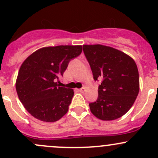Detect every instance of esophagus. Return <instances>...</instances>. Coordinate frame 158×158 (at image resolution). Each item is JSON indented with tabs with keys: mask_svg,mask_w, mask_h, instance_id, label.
Listing matches in <instances>:
<instances>
[{
	"mask_svg": "<svg viewBox=\"0 0 158 158\" xmlns=\"http://www.w3.org/2000/svg\"><path fill=\"white\" fill-rule=\"evenodd\" d=\"M85 90V87H82V88H81V89H78V91H79V92H83Z\"/></svg>",
	"mask_w": 158,
	"mask_h": 158,
	"instance_id": "obj_1",
	"label": "esophagus"
}]
</instances>
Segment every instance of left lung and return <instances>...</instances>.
Masks as SVG:
<instances>
[{"mask_svg":"<svg viewBox=\"0 0 158 158\" xmlns=\"http://www.w3.org/2000/svg\"><path fill=\"white\" fill-rule=\"evenodd\" d=\"M94 80L102 79L91 112L101 120H114L127 114L139 92V76L132 57L108 46H82Z\"/></svg>","mask_w":158,"mask_h":158,"instance_id":"8db88e82","label":"left lung"}]
</instances>
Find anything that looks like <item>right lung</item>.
I'll return each instance as SVG.
<instances>
[{
  "mask_svg": "<svg viewBox=\"0 0 158 158\" xmlns=\"http://www.w3.org/2000/svg\"><path fill=\"white\" fill-rule=\"evenodd\" d=\"M82 51V45L45 47L25 60L18 73L16 89L19 101L32 117L52 123L67 113L74 92L60 87L57 81L69 61Z\"/></svg>",
  "mask_w": 158,
  "mask_h": 158,
  "instance_id": "obj_1",
  "label": "right lung"
}]
</instances>
